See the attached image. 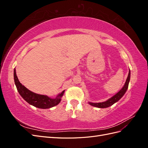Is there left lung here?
<instances>
[{
    "label": "left lung",
    "mask_w": 148,
    "mask_h": 148,
    "mask_svg": "<svg viewBox=\"0 0 148 148\" xmlns=\"http://www.w3.org/2000/svg\"><path fill=\"white\" fill-rule=\"evenodd\" d=\"M130 70H129V73L128 77L127 78L126 82L124 84L123 87L120 89V91L118 92L115 95H114L113 97H110L107 101L102 102H99V103H92V102H89V104L92 106L99 107V108H106V107H109L113 105L114 103L117 102L118 101H119L122 96L125 95V93L126 92L128 87V84L130 82Z\"/></svg>",
    "instance_id": "8db88e82"
}]
</instances>
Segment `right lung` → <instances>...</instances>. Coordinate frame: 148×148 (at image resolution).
I'll list each match as a JSON object with an SVG mask.
<instances>
[{"instance_id": "1", "label": "right lung", "mask_w": 148, "mask_h": 148, "mask_svg": "<svg viewBox=\"0 0 148 148\" xmlns=\"http://www.w3.org/2000/svg\"><path fill=\"white\" fill-rule=\"evenodd\" d=\"M13 75H14L15 84L18 91L21 96L29 104L37 107V108L44 109L51 108V107L56 106L60 103L61 97L63 96L65 91H63L61 93L59 94L54 99H52V98L47 96L38 95V94L31 91L23 85H22L17 77L15 69H14V74Z\"/></svg>"}]
</instances>
